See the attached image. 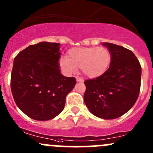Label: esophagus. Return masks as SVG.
<instances>
[{
	"mask_svg": "<svg viewBox=\"0 0 153 153\" xmlns=\"http://www.w3.org/2000/svg\"><path fill=\"white\" fill-rule=\"evenodd\" d=\"M76 82H84V80H83V79L79 78V77H76Z\"/></svg>",
	"mask_w": 153,
	"mask_h": 153,
	"instance_id": "1",
	"label": "esophagus"
}]
</instances>
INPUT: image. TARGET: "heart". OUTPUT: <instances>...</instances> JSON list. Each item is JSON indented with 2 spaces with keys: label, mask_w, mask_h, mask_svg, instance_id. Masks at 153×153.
Segmentation results:
<instances>
[{
  "label": "heart",
  "mask_w": 153,
  "mask_h": 153,
  "mask_svg": "<svg viewBox=\"0 0 153 153\" xmlns=\"http://www.w3.org/2000/svg\"><path fill=\"white\" fill-rule=\"evenodd\" d=\"M111 53L104 47L75 48L69 50L68 58L62 57L59 63L66 74L81 68L85 76L91 78L103 74L111 63Z\"/></svg>",
  "instance_id": "b5f03b06"
}]
</instances>
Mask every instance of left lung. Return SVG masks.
<instances>
[{
  "instance_id": "left-lung-1",
  "label": "left lung",
  "mask_w": 153,
  "mask_h": 153,
  "mask_svg": "<svg viewBox=\"0 0 153 153\" xmlns=\"http://www.w3.org/2000/svg\"><path fill=\"white\" fill-rule=\"evenodd\" d=\"M111 54L103 74L85 81L84 101L91 113L104 119L119 118L135 105L141 88V67L130 50L116 44H102Z\"/></svg>"
}]
</instances>
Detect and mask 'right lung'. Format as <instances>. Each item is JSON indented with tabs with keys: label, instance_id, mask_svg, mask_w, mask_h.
<instances>
[{
	"label": "right lung",
	"instance_id": "obj_1",
	"mask_svg": "<svg viewBox=\"0 0 153 153\" xmlns=\"http://www.w3.org/2000/svg\"><path fill=\"white\" fill-rule=\"evenodd\" d=\"M59 56V43L41 42L14 59L11 91L17 106L31 119L47 121L59 115L76 85L74 77L61 74Z\"/></svg>",
	"mask_w": 153,
	"mask_h": 153
}]
</instances>
